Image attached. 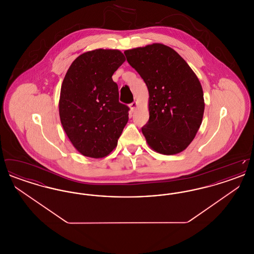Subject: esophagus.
<instances>
[{
	"mask_svg": "<svg viewBox=\"0 0 254 254\" xmlns=\"http://www.w3.org/2000/svg\"><path fill=\"white\" fill-rule=\"evenodd\" d=\"M137 107H138V103H137V102H133L132 104L129 105V108H130V110H131L132 112L135 111V109H137Z\"/></svg>",
	"mask_w": 254,
	"mask_h": 254,
	"instance_id": "esophagus-1",
	"label": "esophagus"
}]
</instances>
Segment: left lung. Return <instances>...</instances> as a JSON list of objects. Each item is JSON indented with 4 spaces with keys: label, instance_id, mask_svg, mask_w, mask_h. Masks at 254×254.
Listing matches in <instances>:
<instances>
[{
    "label": "left lung",
    "instance_id": "8db88e82",
    "mask_svg": "<svg viewBox=\"0 0 254 254\" xmlns=\"http://www.w3.org/2000/svg\"><path fill=\"white\" fill-rule=\"evenodd\" d=\"M124 53L148 89L149 120L142 128L147 145L164 155L180 153L203 121L205 101L198 77L174 49L163 44Z\"/></svg>",
    "mask_w": 254,
    "mask_h": 254
}]
</instances>
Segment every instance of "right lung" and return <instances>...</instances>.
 Returning <instances> with one entry per match:
<instances>
[{"label": "right lung", "instance_id": "right-lung-1", "mask_svg": "<svg viewBox=\"0 0 254 254\" xmlns=\"http://www.w3.org/2000/svg\"><path fill=\"white\" fill-rule=\"evenodd\" d=\"M126 61L118 49H98L78 56L64 78L59 100L61 124L82 155L104 158L117 146L128 121L112 75Z\"/></svg>", "mask_w": 254, "mask_h": 254}]
</instances>
